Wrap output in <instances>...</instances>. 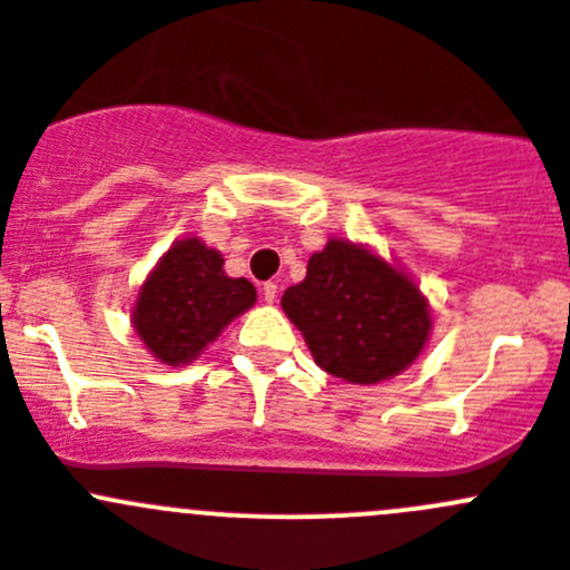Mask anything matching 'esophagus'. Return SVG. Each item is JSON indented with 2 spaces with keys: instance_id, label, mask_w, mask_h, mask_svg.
<instances>
[{
  "instance_id": "1",
  "label": "esophagus",
  "mask_w": 570,
  "mask_h": 570,
  "mask_svg": "<svg viewBox=\"0 0 570 570\" xmlns=\"http://www.w3.org/2000/svg\"><path fill=\"white\" fill-rule=\"evenodd\" d=\"M261 297H264L267 303H275V297H278V284L267 281V284L261 286Z\"/></svg>"
}]
</instances>
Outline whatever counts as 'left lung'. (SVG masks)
Segmentation results:
<instances>
[{
  "instance_id": "8db88e82",
  "label": "left lung",
  "mask_w": 570,
  "mask_h": 570,
  "mask_svg": "<svg viewBox=\"0 0 570 570\" xmlns=\"http://www.w3.org/2000/svg\"><path fill=\"white\" fill-rule=\"evenodd\" d=\"M315 363L357 385L405 371L430 334L428 301L396 267L351 242L332 238L309 258L306 281L281 297Z\"/></svg>"
}]
</instances>
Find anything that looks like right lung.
<instances>
[{"label":"right lung","mask_w":570,"mask_h":570,"mask_svg":"<svg viewBox=\"0 0 570 570\" xmlns=\"http://www.w3.org/2000/svg\"><path fill=\"white\" fill-rule=\"evenodd\" d=\"M225 258L199 238L174 244L142 284L135 328L165 365H185L219 337L222 328L255 303L247 278H230Z\"/></svg>","instance_id":"right-lung-1"}]
</instances>
